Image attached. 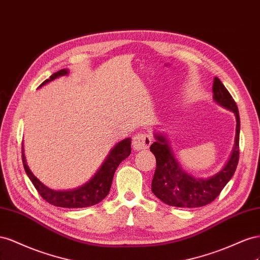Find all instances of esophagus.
<instances>
[{"label":"esophagus","instance_id":"34e87169","mask_svg":"<svg viewBox=\"0 0 260 260\" xmlns=\"http://www.w3.org/2000/svg\"><path fill=\"white\" fill-rule=\"evenodd\" d=\"M151 142H152V138L149 134H148V133H139V134L133 137V142H132L133 149L137 151L147 149V148L151 145Z\"/></svg>","mask_w":260,"mask_h":260}]
</instances>
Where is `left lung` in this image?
<instances>
[{
    "mask_svg": "<svg viewBox=\"0 0 260 260\" xmlns=\"http://www.w3.org/2000/svg\"><path fill=\"white\" fill-rule=\"evenodd\" d=\"M213 100L218 105L232 111L236 118L235 142L231 155L223 169L207 179H197L182 169L169 145V139L154 133L155 142L150 146V151L157 161L151 190L163 203L180 208H197L213 202L228 182L232 179L240 157V114L232 95L218 77H214Z\"/></svg>",
    "mask_w": 260,
    "mask_h": 260,
    "instance_id": "1",
    "label": "left lung"
}]
</instances>
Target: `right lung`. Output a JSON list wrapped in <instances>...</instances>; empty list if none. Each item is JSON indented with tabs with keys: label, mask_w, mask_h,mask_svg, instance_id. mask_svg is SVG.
<instances>
[{
	"label": "right lung",
	"mask_w": 260,
	"mask_h": 260,
	"mask_svg": "<svg viewBox=\"0 0 260 260\" xmlns=\"http://www.w3.org/2000/svg\"><path fill=\"white\" fill-rule=\"evenodd\" d=\"M68 69L58 71L54 73L53 75L50 77V79L44 80L40 85V87L47 85L50 81L54 80L58 77L68 75ZM131 143L132 139L129 137L121 140L120 143H117L112 149H111L108 157L103 161L102 166L99 168L97 173H95L90 180L77 188L66 190H55L49 188L37 179L26 163L24 146L21 148V151H23L21 152L23 153L21 157H23L24 168L28 177L32 182L34 186L38 190L40 196L46 200V202L56 207H62V208H85V207H90L99 204L101 200H103L108 196L111 185H112L115 170L120 166V163L131 154Z\"/></svg>",
	"instance_id": "add662e5"
}]
</instances>
